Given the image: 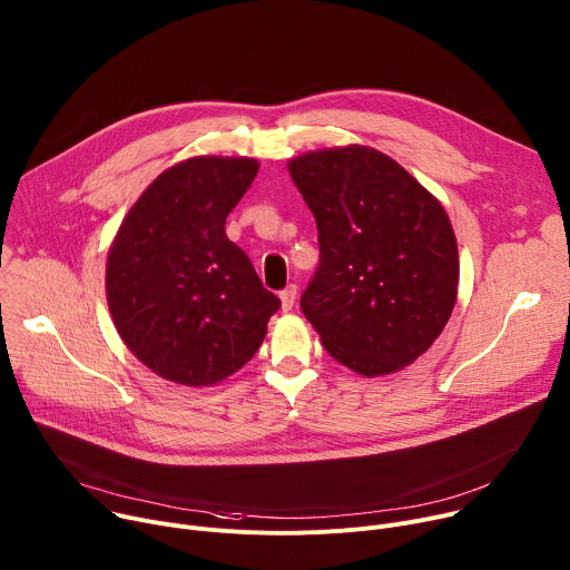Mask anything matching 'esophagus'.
Instances as JSON below:
<instances>
[{
    "label": "esophagus",
    "instance_id": "34e87169",
    "mask_svg": "<svg viewBox=\"0 0 570 570\" xmlns=\"http://www.w3.org/2000/svg\"><path fill=\"white\" fill-rule=\"evenodd\" d=\"M295 297H297V286H295V284L286 286V288L279 293L282 311H291V308H293V304H295Z\"/></svg>",
    "mask_w": 570,
    "mask_h": 570
}]
</instances>
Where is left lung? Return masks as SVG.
Listing matches in <instances>:
<instances>
[{"label":"left lung","instance_id":"obj_1","mask_svg":"<svg viewBox=\"0 0 570 570\" xmlns=\"http://www.w3.org/2000/svg\"><path fill=\"white\" fill-rule=\"evenodd\" d=\"M320 266L299 306L338 363L383 376L415 363L458 299V240L442 203L390 155L361 146L293 157Z\"/></svg>","mask_w":570,"mask_h":570}]
</instances>
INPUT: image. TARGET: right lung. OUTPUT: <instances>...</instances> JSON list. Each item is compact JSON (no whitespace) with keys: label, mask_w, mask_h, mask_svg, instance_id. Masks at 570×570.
<instances>
[{"label":"right lung","mask_w":570,"mask_h":570,"mask_svg":"<svg viewBox=\"0 0 570 570\" xmlns=\"http://www.w3.org/2000/svg\"><path fill=\"white\" fill-rule=\"evenodd\" d=\"M253 157L196 155L137 198L108 253L106 297L124 345L157 376L216 385L262 347L279 297L225 218L253 185Z\"/></svg>","instance_id":"add662e5"}]
</instances>
